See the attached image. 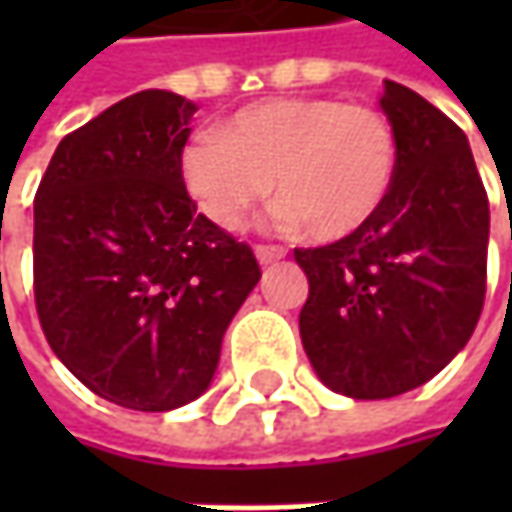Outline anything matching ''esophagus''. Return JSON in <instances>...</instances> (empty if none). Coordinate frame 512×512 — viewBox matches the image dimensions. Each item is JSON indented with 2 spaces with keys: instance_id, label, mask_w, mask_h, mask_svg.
<instances>
[{
  "instance_id": "esophagus-1",
  "label": "esophagus",
  "mask_w": 512,
  "mask_h": 512,
  "mask_svg": "<svg viewBox=\"0 0 512 512\" xmlns=\"http://www.w3.org/2000/svg\"><path fill=\"white\" fill-rule=\"evenodd\" d=\"M287 250L285 247H276V245H259L256 247V259H259V265L267 267L273 265V262H279V259H285Z\"/></svg>"
}]
</instances>
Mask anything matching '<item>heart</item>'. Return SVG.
<instances>
[{
  "label": "heart",
  "mask_w": 512,
  "mask_h": 512,
  "mask_svg": "<svg viewBox=\"0 0 512 512\" xmlns=\"http://www.w3.org/2000/svg\"><path fill=\"white\" fill-rule=\"evenodd\" d=\"M399 142L382 110L327 96L270 99L199 133L182 179L213 225L233 230L276 185L279 216L319 242L362 230L396 179Z\"/></svg>",
  "instance_id": "obj_1"
}]
</instances>
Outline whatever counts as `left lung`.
I'll use <instances>...</instances> for the list:
<instances>
[{
	"label": "left lung",
	"mask_w": 512,
	"mask_h": 512,
	"mask_svg": "<svg viewBox=\"0 0 512 512\" xmlns=\"http://www.w3.org/2000/svg\"><path fill=\"white\" fill-rule=\"evenodd\" d=\"M399 142L382 210L356 233L296 250L299 333L316 376L350 399H390L453 362L482 316L490 207L470 142L416 90L384 79Z\"/></svg>",
	"instance_id": "8db88e82"
}]
</instances>
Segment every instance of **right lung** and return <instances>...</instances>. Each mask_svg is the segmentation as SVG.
<instances>
[{"label": "right lung", "mask_w": 512, "mask_h": 512, "mask_svg": "<svg viewBox=\"0 0 512 512\" xmlns=\"http://www.w3.org/2000/svg\"><path fill=\"white\" fill-rule=\"evenodd\" d=\"M196 105L142 90L59 142L33 202V290L59 362L96 396L165 413L205 393L259 282L250 247L196 213Z\"/></svg>", "instance_id": "obj_1"}]
</instances>
